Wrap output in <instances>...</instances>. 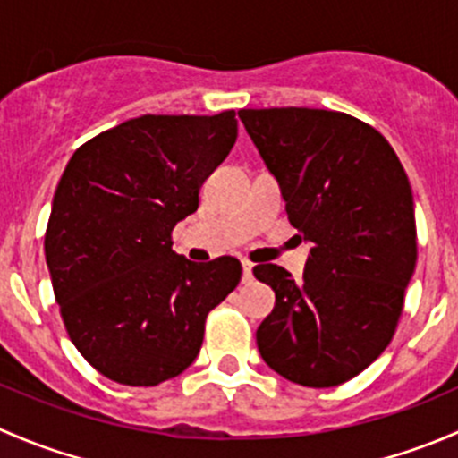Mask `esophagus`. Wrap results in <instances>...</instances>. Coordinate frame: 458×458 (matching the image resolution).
I'll list each match as a JSON object with an SVG mask.
<instances>
[{"label": "esophagus", "mask_w": 458, "mask_h": 458, "mask_svg": "<svg viewBox=\"0 0 458 458\" xmlns=\"http://www.w3.org/2000/svg\"><path fill=\"white\" fill-rule=\"evenodd\" d=\"M242 267H243V284H252V263L250 261H243L242 263Z\"/></svg>", "instance_id": "obj_1"}]
</instances>
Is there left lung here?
<instances>
[{
  "instance_id": "1",
  "label": "left lung",
  "mask_w": 458,
  "mask_h": 458,
  "mask_svg": "<svg viewBox=\"0 0 458 458\" xmlns=\"http://www.w3.org/2000/svg\"><path fill=\"white\" fill-rule=\"evenodd\" d=\"M239 119L312 246L301 279L275 263L252 270L275 290L259 352L299 386H339L387 348L403 310L417 266L408 174L381 132L345 113L250 108Z\"/></svg>"
}]
</instances>
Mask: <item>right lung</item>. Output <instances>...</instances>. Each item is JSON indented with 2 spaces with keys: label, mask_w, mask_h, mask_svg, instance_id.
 <instances>
[{
  "label": "right lung",
  "mask_w": 458,
  "mask_h": 458,
  "mask_svg": "<svg viewBox=\"0 0 458 458\" xmlns=\"http://www.w3.org/2000/svg\"><path fill=\"white\" fill-rule=\"evenodd\" d=\"M234 141V110L143 114L68 161L46 266L68 336L110 381L148 387L182 374L199 354L208 312L237 288V259L188 261L170 242Z\"/></svg>",
  "instance_id": "1"
}]
</instances>
